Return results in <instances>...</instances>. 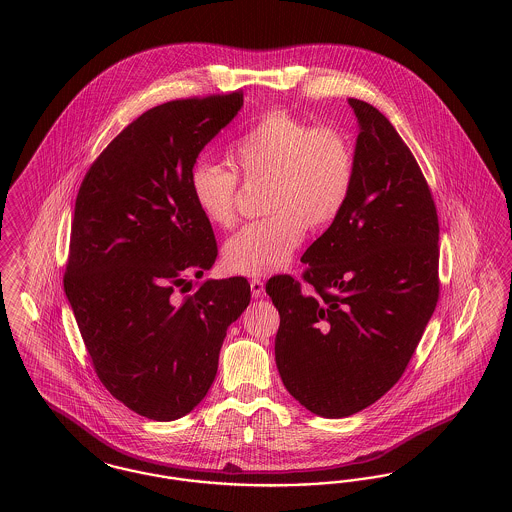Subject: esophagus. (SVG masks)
Masks as SVG:
<instances>
[{
	"label": "esophagus",
	"instance_id": "34e87169",
	"mask_svg": "<svg viewBox=\"0 0 512 512\" xmlns=\"http://www.w3.org/2000/svg\"><path fill=\"white\" fill-rule=\"evenodd\" d=\"M249 286H251V295H253V297H263V295H265V284H263V280L253 278V280H249Z\"/></svg>",
	"mask_w": 512,
	"mask_h": 512
}]
</instances>
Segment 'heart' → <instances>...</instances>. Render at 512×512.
<instances>
[{
  "label": "heart",
  "mask_w": 512,
  "mask_h": 512,
  "mask_svg": "<svg viewBox=\"0 0 512 512\" xmlns=\"http://www.w3.org/2000/svg\"><path fill=\"white\" fill-rule=\"evenodd\" d=\"M236 171L197 161L190 171L195 207L217 228L238 222L240 178L265 182L263 219L253 220L224 245L236 274L263 276L292 261L305 228L330 226L345 209L357 174L355 149L336 126H317L286 109L265 113L230 149Z\"/></svg>",
  "instance_id": "b5f03b06"
}]
</instances>
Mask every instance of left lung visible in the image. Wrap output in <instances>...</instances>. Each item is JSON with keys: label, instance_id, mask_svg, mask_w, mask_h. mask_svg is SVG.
<instances>
[{"label": "left lung", "instance_id": "1", "mask_svg": "<svg viewBox=\"0 0 512 512\" xmlns=\"http://www.w3.org/2000/svg\"><path fill=\"white\" fill-rule=\"evenodd\" d=\"M357 174L340 217L303 253L301 282H267L286 390L311 413L343 418L399 382L439 299V222L430 186L391 122L349 99Z\"/></svg>", "mask_w": 512, "mask_h": 512}]
</instances>
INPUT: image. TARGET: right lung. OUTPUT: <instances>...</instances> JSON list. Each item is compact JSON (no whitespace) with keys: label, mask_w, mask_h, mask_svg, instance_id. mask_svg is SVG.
<instances>
[{"label":"right lung","mask_w":512,"mask_h":512,"mask_svg":"<svg viewBox=\"0 0 512 512\" xmlns=\"http://www.w3.org/2000/svg\"><path fill=\"white\" fill-rule=\"evenodd\" d=\"M244 92L172 99L130 122L86 172L74 203L65 293L99 382L130 411L167 422L207 395L244 276L195 282L219 247L190 194L199 151Z\"/></svg>","instance_id":"add662e5"}]
</instances>
